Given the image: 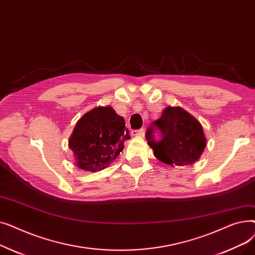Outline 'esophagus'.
<instances>
[{
    "label": "esophagus",
    "instance_id": "1",
    "mask_svg": "<svg viewBox=\"0 0 255 255\" xmlns=\"http://www.w3.org/2000/svg\"><path fill=\"white\" fill-rule=\"evenodd\" d=\"M131 134L133 136H143L144 135V129H138V130H132L131 131Z\"/></svg>",
    "mask_w": 255,
    "mask_h": 255
}]
</instances>
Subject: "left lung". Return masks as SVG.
<instances>
[{
  "mask_svg": "<svg viewBox=\"0 0 255 255\" xmlns=\"http://www.w3.org/2000/svg\"><path fill=\"white\" fill-rule=\"evenodd\" d=\"M159 129L162 137L155 141L153 131ZM145 138L155 157L168 165H191L206 148V137L198 121L182 107L167 106L161 117L146 130Z\"/></svg>",
  "mask_w": 255,
  "mask_h": 255,
  "instance_id": "1",
  "label": "left lung"
}]
</instances>
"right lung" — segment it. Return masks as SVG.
Returning <instances> with one entry per match:
<instances>
[{
    "mask_svg": "<svg viewBox=\"0 0 255 255\" xmlns=\"http://www.w3.org/2000/svg\"><path fill=\"white\" fill-rule=\"evenodd\" d=\"M129 138L123 117L117 115L111 106L96 107L75 125L69 148L74 153L77 166L94 172L109 166Z\"/></svg>",
    "mask_w": 255,
    "mask_h": 255,
    "instance_id": "add662e5",
    "label": "right lung"
}]
</instances>
